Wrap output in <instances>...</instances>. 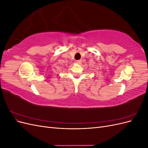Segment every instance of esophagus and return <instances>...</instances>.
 <instances>
[{
	"label": "esophagus",
	"mask_w": 148,
	"mask_h": 148,
	"mask_svg": "<svg viewBox=\"0 0 148 148\" xmlns=\"http://www.w3.org/2000/svg\"><path fill=\"white\" fill-rule=\"evenodd\" d=\"M77 63L78 64H81L82 63V60H77Z\"/></svg>",
	"instance_id": "esophagus-1"
}]
</instances>
